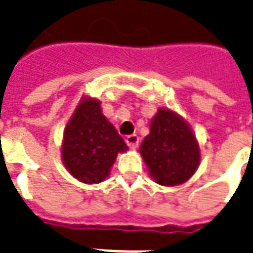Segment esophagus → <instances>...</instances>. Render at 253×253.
Returning a JSON list of instances; mask_svg holds the SVG:
<instances>
[{
  "mask_svg": "<svg viewBox=\"0 0 253 253\" xmlns=\"http://www.w3.org/2000/svg\"><path fill=\"white\" fill-rule=\"evenodd\" d=\"M125 141H126L129 148L136 149L138 146V142H140V137L137 136V134H129V136H126Z\"/></svg>",
  "mask_w": 253,
  "mask_h": 253,
  "instance_id": "1",
  "label": "esophagus"
}]
</instances>
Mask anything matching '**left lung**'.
<instances>
[{"instance_id":"8db88e82","label":"left lung","mask_w":253,"mask_h":253,"mask_svg":"<svg viewBox=\"0 0 253 253\" xmlns=\"http://www.w3.org/2000/svg\"><path fill=\"white\" fill-rule=\"evenodd\" d=\"M140 153L150 175L162 186L181 185L190 179L201 161L199 146L187 123L164 108L152 119Z\"/></svg>"}]
</instances>
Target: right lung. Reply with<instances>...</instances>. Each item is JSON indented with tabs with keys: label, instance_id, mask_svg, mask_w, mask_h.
I'll return each instance as SVG.
<instances>
[{
	"label": "right lung",
	"instance_id": "add662e5",
	"mask_svg": "<svg viewBox=\"0 0 253 253\" xmlns=\"http://www.w3.org/2000/svg\"><path fill=\"white\" fill-rule=\"evenodd\" d=\"M128 146L107 117L97 99L85 97L64 129L62 158L71 175L84 183H99L109 175L117 153Z\"/></svg>",
	"mask_w": 253,
	"mask_h": 253
}]
</instances>
